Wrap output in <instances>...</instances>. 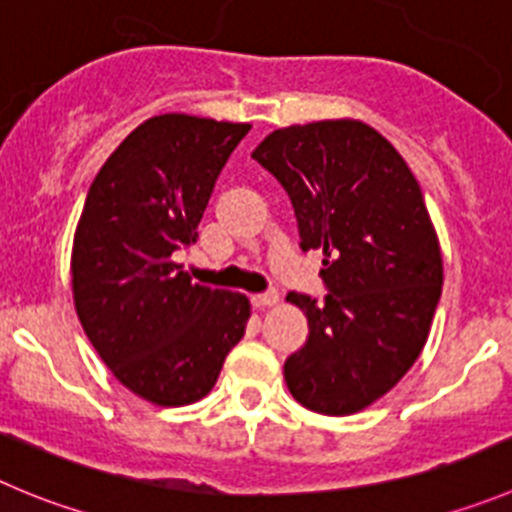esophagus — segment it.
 Returning a JSON list of instances; mask_svg holds the SVG:
<instances>
[{
  "label": "esophagus",
  "instance_id": "1",
  "mask_svg": "<svg viewBox=\"0 0 512 512\" xmlns=\"http://www.w3.org/2000/svg\"><path fill=\"white\" fill-rule=\"evenodd\" d=\"M252 308L262 310V308H270V305L278 303V293H262V295H252Z\"/></svg>",
  "mask_w": 512,
  "mask_h": 512
}]
</instances>
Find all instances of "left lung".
<instances>
[{"label":"left lung","instance_id":"1","mask_svg":"<svg viewBox=\"0 0 512 512\" xmlns=\"http://www.w3.org/2000/svg\"><path fill=\"white\" fill-rule=\"evenodd\" d=\"M252 159L288 191L300 247L323 252L326 300L288 295L310 336L285 361V384L310 412H361L412 369L442 295L422 189L399 151L353 118L278 128Z\"/></svg>","mask_w":512,"mask_h":512}]
</instances>
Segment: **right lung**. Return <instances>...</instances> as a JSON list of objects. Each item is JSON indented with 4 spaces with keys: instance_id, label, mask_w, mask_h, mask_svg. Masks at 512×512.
Segmentation results:
<instances>
[{
    "instance_id": "right-lung-1",
    "label": "right lung",
    "mask_w": 512,
    "mask_h": 512,
    "mask_svg": "<svg viewBox=\"0 0 512 512\" xmlns=\"http://www.w3.org/2000/svg\"><path fill=\"white\" fill-rule=\"evenodd\" d=\"M250 123L164 113L100 166L75 227V313L103 364L156 407L217 384L250 321V300L191 283L174 252L197 242L214 181Z\"/></svg>"
}]
</instances>
